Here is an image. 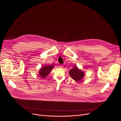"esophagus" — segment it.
Listing matches in <instances>:
<instances>
[{"label": "esophagus", "instance_id": "1", "mask_svg": "<svg viewBox=\"0 0 121 121\" xmlns=\"http://www.w3.org/2000/svg\"><path fill=\"white\" fill-rule=\"evenodd\" d=\"M63 67H64V66L63 65H59V68H63Z\"/></svg>", "mask_w": 121, "mask_h": 121}]
</instances>
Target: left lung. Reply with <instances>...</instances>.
I'll return each instance as SVG.
<instances>
[{"label":"left lung","mask_w":121,"mask_h":121,"mask_svg":"<svg viewBox=\"0 0 121 121\" xmlns=\"http://www.w3.org/2000/svg\"><path fill=\"white\" fill-rule=\"evenodd\" d=\"M69 73L73 79L77 82L83 79L85 75L84 72L78 69L77 66H75L73 69L70 70Z\"/></svg>","instance_id":"8db88e82"}]
</instances>
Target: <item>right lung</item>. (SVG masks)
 Returning a JSON list of instances; mask_svg holds the SVG:
<instances>
[{
  "label": "right lung",
  "mask_w": 121,
  "mask_h": 121,
  "mask_svg": "<svg viewBox=\"0 0 121 121\" xmlns=\"http://www.w3.org/2000/svg\"><path fill=\"white\" fill-rule=\"evenodd\" d=\"M54 67V65H47L42 66L39 71V75H40L39 76L43 78H45L51 72Z\"/></svg>",
  "instance_id": "obj_1"
}]
</instances>
